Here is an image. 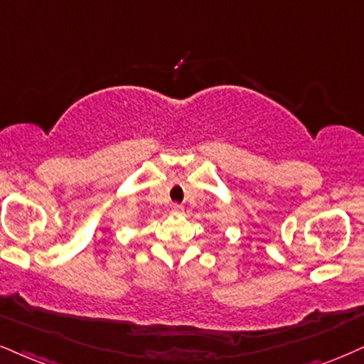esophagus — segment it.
I'll return each mask as SVG.
<instances>
[{"label": "esophagus", "mask_w": 364, "mask_h": 364, "mask_svg": "<svg viewBox=\"0 0 364 364\" xmlns=\"http://www.w3.org/2000/svg\"><path fill=\"white\" fill-rule=\"evenodd\" d=\"M172 213L173 214H183V205L182 204H172Z\"/></svg>", "instance_id": "obj_1"}]
</instances>
